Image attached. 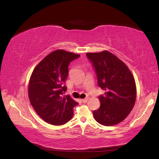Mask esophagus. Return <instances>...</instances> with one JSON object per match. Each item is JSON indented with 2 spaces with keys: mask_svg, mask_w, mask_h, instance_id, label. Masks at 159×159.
Masks as SVG:
<instances>
[{
  "mask_svg": "<svg viewBox=\"0 0 159 159\" xmlns=\"http://www.w3.org/2000/svg\"><path fill=\"white\" fill-rule=\"evenodd\" d=\"M88 100H89V98H85V99H82V102H83V103H87Z\"/></svg>",
  "mask_w": 159,
  "mask_h": 159,
  "instance_id": "1",
  "label": "esophagus"
}]
</instances>
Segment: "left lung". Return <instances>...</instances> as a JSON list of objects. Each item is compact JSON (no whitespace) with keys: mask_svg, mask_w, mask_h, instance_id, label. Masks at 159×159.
I'll return each mask as SVG.
<instances>
[{"mask_svg":"<svg viewBox=\"0 0 159 159\" xmlns=\"http://www.w3.org/2000/svg\"><path fill=\"white\" fill-rule=\"evenodd\" d=\"M98 77V86L105 91L100 95V107L93 114L95 120L104 126L120 123L135 105V81L127 65L108 51L87 53Z\"/></svg>","mask_w":159,"mask_h":159,"instance_id":"left-lung-1","label":"left lung"}]
</instances>
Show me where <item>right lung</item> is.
<instances>
[{"label":"right lung","instance_id":"obj_1","mask_svg":"<svg viewBox=\"0 0 159 159\" xmlns=\"http://www.w3.org/2000/svg\"><path fill=\"white\" fill-rule=\"evenodd\" d=\"M80 55L55 50L39 62L33 70L28 84V98L36 112L53 125L67 123L73 116V108L79 103L69 95H63L64 84L68 75L70 62Z\"/></svg>","mask_w":159,"mask_h":159}]
</instances>
